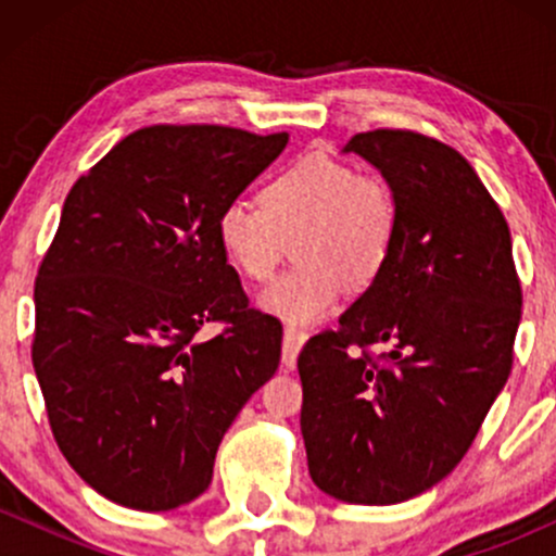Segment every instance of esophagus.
<instances>
[{"label": "esophagus", "mask_w": 556, "mask_h": 556, "mask_svg": "<svg viewBox=\"0 0 556 556\" xmlns=\"http://www.w3.org/2000/svg\"><path fill=\"white\" fill-rule=\"evenodd\" d=\"M308 340V331L295 327V324H287L285 327V340H282V366L292 368L298 361L300 348Z\"/></svg>", "instance_id": "1"}]
</instances>
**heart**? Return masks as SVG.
I'll use <instances>...</instances> for the list:
<instances>
[{
  "instance_id": "b5f03b06",
  "label": "heart",
  "mask_w": 556,
  "mask_h": 556,
  "mask_svg": "<svg viewBox=\"0 0 556 556\" xmlns=\"http://www.w3.org/2000/svg\"><path fill=\"white\" fill-rule=\"evenodd\" d=\"M400 206L376 172L324 154H305L271 172L258 206L229 198L216 214V240L245 279L266 282L295 251L298 264L266 287L261 303L287 321L308 324L340 303L344 282L374 285L392 258Z\"/></svg>"
}]
</instances>
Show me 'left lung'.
Wrapping results in <instances>:
<instances>
[{
    "mask_svg": "<svg viewBox=\"0 0 556 556\" xmlns=\"http://www.w3.org/2000/svg\"><path fill=\"white\" fill-rule=\"evenodd\" d=\"M348 151L392 185L400 232L340 327L300 350V431L318 489L394 504L473 444L513 371L522 290L507 219L460 151L400 127L358 132Z\"/></svg>",
    "mask_w": 556,
    "mask_h": 556,
    "instance_id": "left-lung-1",
    "label": "left lung"
}]
</instances>
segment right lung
<instances>
[{
    "mask_svg": "<svg viewBox=\"0 0 556 556\" xmlns=\"http://www.w3.org/2000/svg\"><path fill=\"white\" fill-rule=\"evenodd\" d=\"M287 138L149 125L70 188L30 358L56 446L106 500L162 513L203 494L229 424L277 371L282 324L251 305L216 214ZM208 323L223 331L203 343Z\"/></svg>",
    "mask_w": 556,
    "mask_h": 556,
    "instance_id": "add662e5",
    "label": "right lung"
}]
</instances>
